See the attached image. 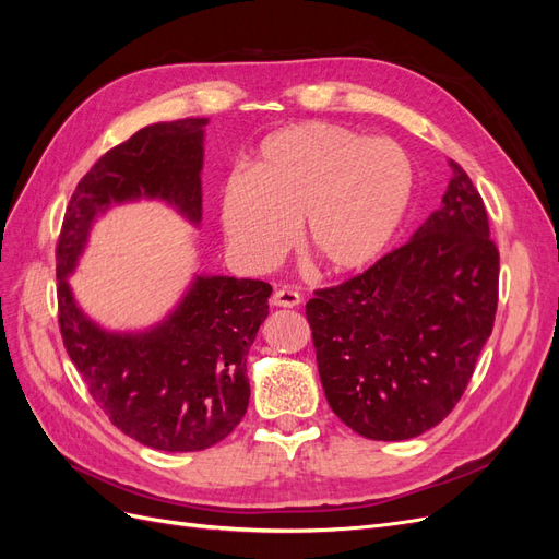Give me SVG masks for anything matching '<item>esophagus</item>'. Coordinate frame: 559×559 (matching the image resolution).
Here are the masks:
<instances>
[{
    "label": "esophagus",
    "mask_w": 559,
    "mask_h": 559,
    "mask_svg": "<svg viewBox=\"0 0 559 559\" xmlns=\"http://www.w3.org/2000/svg\"><path fill=\"white\" fill-rule=\"evenodd\" d=\"M270 302H273L275 308H296L300 306V294L289 289V286H282V289H277L273 298H270Z\"/></svg>",
    "instance_id": "obj_1"
}]
</instances>
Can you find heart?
<instances>
[{
    "label": "heart",
    "mask_w": 559,
    "mask_h": 559,
    "mask_svg": "<svg viewBox=\"0 0 559 559\" xmlns=\"http://www.w3.org/2000/svg\"><path fill=\"white\" fill-rule=\"evenodd\" d=\"M413 165L384 138L331 123L282 128L259 144L247 175L222 193L230 249L253 267L277 263L294 240L331 275L378 263L408 214Z\"/></svg>",
    "instance_id": "obj_1"
}]
</instances>
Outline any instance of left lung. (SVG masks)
<instances>
[{
    "label": "left lung",
    "mask_w": 559,
    "mask_h": 559,
    "mask_svg": "<svg viewBox=\"0 0 559 559\" xmlns=\"http://www.w3.org/2000/svg\"><path fill=\"white\" fill-rule=\"evenodd\" d=\"M413 238L314 292L306 314L331 411L370 441H405L462 399L495 326L499 251L460 165Z\"/></svg>",
    "instance_id": "8db88e82"
}]
</instances>
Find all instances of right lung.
Listing matches in <instances>:
<instances>
[{"label":"right lung","mask_w":559,"mask_h":559,"mask_svg":"<svg viewBox=\"0 0 559 559\" xmlns=\"http://www.w3.org/2000/svg\"><path fill=\"white\" fill-rule=\"evenodd\" d=\"M207 118L138 130L99 158L76 186L58 240L60 333L72 364L111 425L165 452L216 445L249 405L247 354L267 317L273 286L195 275L156 326L114 333L83 314L70 289L91 228L111 205L160 200L186 222L202 218V140Z\"/></svg>","instance_id":"1"}]
</instances>
